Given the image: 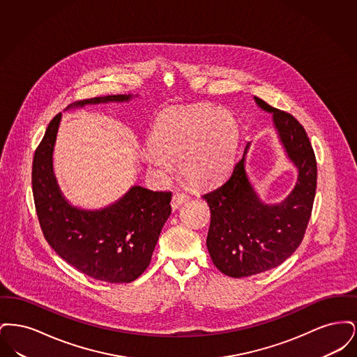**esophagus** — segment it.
<instances>
[{
    "instance_id": "esophagus-1",
    "label": "esophagus",
    "mask_w": 357,
    "mask_h": 357,
    "mask_svg": "<svg viewBox=\"0 0 357 357\" xmlns=\"http://www.w3.org/2000/svg\"><path fill=\"white\" fill-rule=\"evenodd\" d=\"M187 201H188V195H186L185 192H176V194H174V197H172L171 206H172L174 210H176L181 204H185Z\"/></svg>"
}]
</instances>
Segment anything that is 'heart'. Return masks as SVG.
I'll use <instances>...</instances> for the list:
<instances>
[{
	"mask_svg": "<svg viewBox=\"0 0 357 357\" xmlns=\"http://www.w3.org/2000/svg\"><path fill=\"white\" fill-rule=\"evenodd\" d=\"M237 140V121L230 112L197 104L172 109L159 119L143 160L166 178L172 170L171 162L179 159V171L187 182L204 186L229 170Z\"/></svg>",
	"mask_w": 357,
	"mask_h": 357,
	"instance_id": "1",
	"label": "heart"
}]
</instances>
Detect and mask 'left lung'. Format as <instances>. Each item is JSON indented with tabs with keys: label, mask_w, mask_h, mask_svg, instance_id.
I'll return each mask as SVG.
<instances>
[{
	"label": "left lung",
	"mask_w": 357,
	"mask_h": 357,
	"mask_svg": "<svg viewBox=\"0 0 357 357\" xmlns=\"http://www.w3.org/2000/svg\"><path fill=\"white\" fill-rule=\"evenodd\" d=\"M255 100L272 114L280 143L297 169V182L284 201L265 204L245 169L248 142L223 183L204 194L211 211L208 253L220 272L234 278L266 272L294 253L305 234L317 185L316 156L304 127L288 112Z\"/></svg>",
	"instance_id": "obj_1"
}]
</instances>
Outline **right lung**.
<instances>
[{
	"mask_svg": "<svg viewBox=\"0 0 357 357\" xmlns=\"http://www.w3.org/2000/svg\"><path fill=\"white\" fill-rule=\"evenodd\" d=\"M108 95L70 104L130 102ZM61 114L51 120L33 156L32 188L38 222L52 249L86 275L111 284L132 282L150 265L162 227L171 214L170 191L132 186L98 210L69 204L53 172V149Z\"/></svg>",
	"mask_w": 357,
	"mask_h": 357,
	"instance_id": "add662e5",
	"label": "right lung"
}]
</instances>
